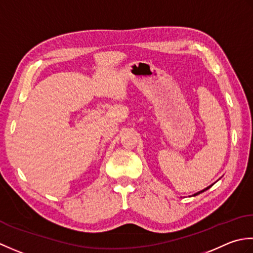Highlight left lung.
I'll return each instance as SVG.
<instances>
[{
	"mask_svg": "<svg viewBox=\"0 0 253 253\" xmlns=\"http://www.w3.org/2000/svg\"><path fill=\"white\" fill-rule=\"evenodd\" d=\"M213 185V184H212ZM212 185H210V187H208V188H205L204 190H202V191H199L198 193H195V194H193L194 195V197H195V195H198V194H200V193H202V192H204V191H206V190H208V189H210L211 187H212Z\"/></svg>",
	"mask_w": 253,
	"mask_h": 253,
	"instance_id": "1",
	"label": "left lung"
}]
</instances>
